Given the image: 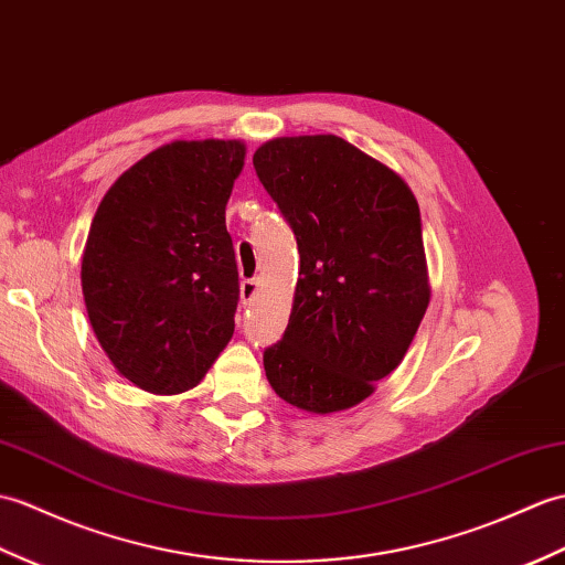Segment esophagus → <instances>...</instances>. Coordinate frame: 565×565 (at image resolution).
<instances>
[{"instance_id":"34e87169","label":"esophagus","mask_w":565,"mask_h":565,"mask_svg":"<svg viewBox=\"0 0 565 565\" xmlns=\"http://www.w3.org/2000/svg\"><path fill=\"white\" fill-rule=\"evenodd\" d=\"M257 291H259V281L257 279H243L241 281V300H243V306H250L253 300H255V296H257Z\"/></svg>"}]
</instances>
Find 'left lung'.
Listing matches in <instances>:
<instances>
[{
  "mask_svg": "<svg viewBox=\"0 0 565 565\" xmlns=\"http://www.w3.org/2000/svg\"><path fill=\"white\" fill-rule=\"evenodd\" d=\"M253 166L296 235L303 274L284 337L262 356L267 380L298 409H349L402 363L428 308L416 196L334 135L271 139Z\"/></svg>",
  "mask_w": 565,
  "mask_h": 565,
  "instance_id": "1",
  "label": "left lung"
}]
</instances>
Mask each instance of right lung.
I'll return each instance as SVG.
<instances>
[{"mask_svg": "<svg viewBox=\"0 0 565 565\" xmlns=\"http://www.w3.org/2000/svg\"><path fill=\"white\" fill-rule=\"evenodd\" d=\"M241 141H173L115 180L90 221L82 288L103 351L153 395L194 387L241 300L226 202Z\"/></svg>", "mask_w": 565, "mask_h": 565, "instance_id": "right-lung-1", "label": "right lung"}]
</instances>
